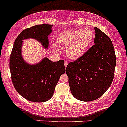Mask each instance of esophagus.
I'll list each match as a JSON object with an SVG mask.
<instances>
[{
    "label": "esophagus",
    "instance_id": "obj_1",
    "mask_svg": "<svg viewBox=\"0 0 127 127\" xmlns=\"http://www.w3.org/2000/svg\"><path fill=\"white\" fill-rule=\"evenodd\" d=\"M67 64H68V63L67 62V61H65V62H64V66H65V67H66V68L67 66Z\"/></svg>",
    "mask_w": 127,
    "mask_h": 127
}]
</instances>
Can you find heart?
Listing matches in <instances>:
<instances>
[{
    "instance_id": "1",
    "label": "heart",
    "mask_w": 127,
    "mask_h": 127,
    "mask_svg": "<svg viewBox=\"0 0 127 127\" xmlns=\"http://www.w3.org/2000/svg\"><path fill=\"white\" fill-rule=\"evenodd\" d=\"M93 32L88 28L76 30L64 31L60 33L57 41L59 44L67 46V56L72 60L78 59L83 56L92 42ZM53 48L56 49L55 46Z\"/></svg>"
}]
</instances>
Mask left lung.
I'll return each instance as SVG.
<instances>
[{
    "label": "left lung",
    "instance_id": "1",
    "mask_svg": "<svg viewBox=\"0 0 127 127\" xmlns=\"http://www.w3.org/2000/svg\"><path fill=\"white\" fill-rule=\"evenodd\" d=\"M95 32L94 45L66 67L72 95L84 102L97 99L108 90L116 62L110 38L96 27Z\"/></svg>",
    "mask_w": 127,
    "mask_h": 127
}]
</instances>
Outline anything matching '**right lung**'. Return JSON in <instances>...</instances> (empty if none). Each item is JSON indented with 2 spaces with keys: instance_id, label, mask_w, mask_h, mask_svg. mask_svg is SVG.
Masks as SVG:
<instances>
[{
  "instance_id": "add662e5",
  "label": "right lung",
  "mask_w": 127,
  "mask_h": 127,
  "mask_svg": "<svg viewBox=\"0 0 127 127\" xmlns=\"http://www.w3.org/2000/svg\"><path fill=\"white\" fill-rule=\"evenodd\" d=\"M52 26L38 25L23 30L15 40L11 54L9 69L14 88L22 96L31 102L49 100L60 76L66 72L64 61L62 60L53 62L44 57L37 64H31L22 56V44L25 39H35L44 49H48V37L52 32Z\"/></svg>"
}]
</instances>
